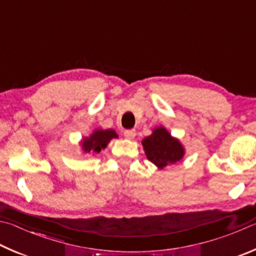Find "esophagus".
Listing matches in <instances>:
<instances>
[{"label":"esophagus","instance_id":"1","mask_svg":"<svg viewBox=\"0 0 256 256\" xmlns=\"http://www.w3.org/2000/svg\"><path fill=\"white\" fill-rule=\"evenodd\" d=\"M136 130H125L124 131V136L126 138H130V140H132V138H136Z\"/></svg>","mask_w":256,"mask_h":256}]
</instances>
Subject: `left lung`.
I'll return each instance as SVG.
<instances>
[{
	"instance_id": "8db88e82",
	"label": "left lung",
	"mask_w": 256,
	"mask_h": 256,
	"mask_svg": "<svg viewBox=\"0 0 256 256\" xmlns=\"http://www.w3.org/2000/svg\"><path fill=\"white\" fill-rule=\"evenodd\" d=\"M142 146L149 162L159 170L175 164L183 159L185 148L177 138H174L164 126H157L149 136L142 140Z\"/></svg>"
}]
</instances>
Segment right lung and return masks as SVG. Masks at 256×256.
<instances>
[{
    "instance_id": "add662e5",
    "label": "right lung",
    "mask_w": 256,
    "mask_h": 256,
    "mask_svg": "<svg viewBox=\"0 0 256 256\" xmlns=\"http://www.w3.org/2000/svg\"><path fill=\"white\" fill-rule=\"evenodd\" d=\"M118 136L112 128H96L94 131L90 134L89 136L82 138L80 141L81 150L84 154H94L100 152L102 149H105L112 138H118Z\"/></svg>"
}]
</instances>
